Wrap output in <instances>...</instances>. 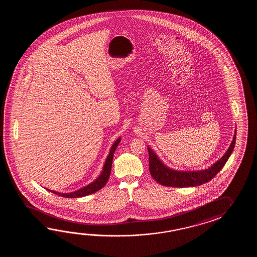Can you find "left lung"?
<instances>
[{
  "label": "left lung",
  "instance_id": "1",
  "mask_svg": "<svg viewBox=\"0 0 257 257\" xmlns=\"http://www.w3.org/2000/svg\"><path fill=\"white\" fill-rule=\"evenodd\" d=\"M235 141H236V132L233 140L229 146L228 151L224 154L221 159H219L217 163L209 167L208 169L196 172H180L175 170L169 169L166 167L160 160L157 155L153 151L148 148L149 152V165L150 173L154 178V180L159 184L165 186L172 187H189L197 186L208 183L211 180L218 172L223 168L224 165L227 163L230 154L234 149Z\"/></svg>",
  "mask_w": 257,
  "mask_h": 257
}]
</instances>
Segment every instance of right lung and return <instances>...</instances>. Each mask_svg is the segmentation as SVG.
Returning a JSON list of instances; mask_svg holds the SVG:
<instances>
[{
    "instance_id": "1",
    "label": "right lung",
    "mask_w": 257,
    "mask_h": 257,
    "mask_svg": "<svg viewBox=\"0 0 257 257\" xmlns=\"http://www.w3.org/2000/svg\"><path fill=\"white\" fill-rule=\"evenodd\" d=\"M120 142V138L117 139L115 141V143L113 144V146L110 150L109 155L107 156V158L105 160L104 163V168H103V172L101 173V175L99 176L96 180L91 183L90 185L84 186L82 189H79L75 192H71V193H58V192L52 191V190H49V191L54 193L56 195L60 196V197H68V198H75V197H85L90 194H93L96 191L100 190L101 188H103L106 182L108 181L109 178L110 173H111V167H112V162H113V156L115 153V149L117 147L118 143Z\"/></svg>"
}]
</instances>
